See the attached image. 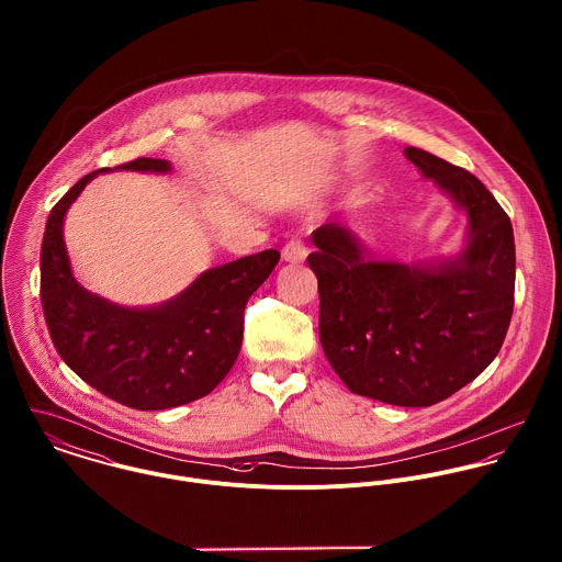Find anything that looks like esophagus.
Wrapping results in <instances>:
<instances>
[{"instance_id":"obj_1","label":"esophagus","mask_w":562,"mask_h":562,"mask_svg":"<svg viewBox=\"0 0 562 562\" xmlns=\"http://www.w3.org/2000/svg\"><path fill=\"white\" fill-rule=\"evenodd\" d=\"M282 256L286 262H304V258L308 256V247L302 238H291L284 249H282Z\"/></svg>"}]
</instances>
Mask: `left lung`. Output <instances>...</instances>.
<instances>
[{
    "label": "left lung",
    "mask_w": 562,
    "mask_h": 562,
    "mask_svg": "<svg viewBox=\"0 0 562 562\" xmlns=\"http://www.w3.org/2000/svg\"><path fill=\"white\" fill-rule=\"evenodd\" d=\"M406 158L469 215V245L439 267L373 262L337 224L313 232L319 338L345 386L393 406H432L497 356L515 304L513 225L467 169L419 149Z\"/></svg>",
    "instance_id": "8db88e82"
}]
</instances>
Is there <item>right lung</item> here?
I'll use <instances>...</instances> for the list:
<instances>
[{
    "instance_id": "1",
    "label": "right lung",
    "mask_w": 562,
    "mask_h": 562,
    "mask_svg": "<svg viewBox=\"0 0 562 562\" xmlns=\"http://www.w3.org/2000/svg\"><path fill=\"white\" fill-rule=\"evenodd\" d=\"M114 169L169 171L158 158ZM100 171H109L100 169ZM100 171L78 180L52 209L41 247V302L60 358L93 389L136 411H165L209 395L232 369L247 300L280 260L265 249L202 273L176 300L145 311L109 304L71 276L65 213Z\"/></svg>"
}]
</instances>
